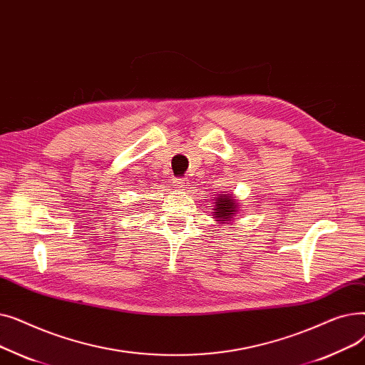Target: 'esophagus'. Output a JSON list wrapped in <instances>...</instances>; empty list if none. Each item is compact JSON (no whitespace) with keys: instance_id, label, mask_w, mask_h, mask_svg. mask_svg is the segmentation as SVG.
<instances>
[{"instance_id":"34e87169","label":"esophagus","mask_w":365,"mask_h":365,"mask_svg":"<svg viewBox=\"0 0 365 365\" xmlns=\"http://www.w3.org/2000/svg\"><path fill=\"white\" fill-rule=\"evenodd\" d=\"M173 186H175V189H178V190H185L186 186H187V180H185V179H175V182H173Z\"/></svg>"}]
</instances>
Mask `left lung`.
Returning a JSON list of instances; mask_svg holds the SVG:
<instances>
[{"instance_id": "left-lung-1", "label": "left lung", "mask_w": 365, "mask_h": 365, "mask_svg": "<svg viewBox=\"0 0 365 365\" xmlns=\"http://www.w3.org/2000/svg\"><path fill=\"white\" fill-rule=\"evenodd\" d=\"M215 200H216V202H213L215 204L213 219L216 222H219L220 225H225V223L229 225L241 210V208H238L240 202H237L234 194L225 192V190L222 194H219Z\"/></svg>"}]
</instances>
